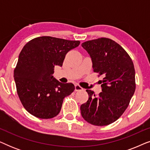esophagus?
<instances>
[{"label": "esophagus", "mask_w": 150, "mask_h": 150, "mask_svg": "<svg viewBox=\"0 0 150 150\" xmlns=\"http://www.w3.org/2000/svg\"><path fill=\"white\" fill-rule=\"evenodd\" d=\"M82 90H83V88H82L79 85H78V84H76V85H75V91H82Z\"/></svg>", "instance_id": "esophagus-1"}]
</instances>
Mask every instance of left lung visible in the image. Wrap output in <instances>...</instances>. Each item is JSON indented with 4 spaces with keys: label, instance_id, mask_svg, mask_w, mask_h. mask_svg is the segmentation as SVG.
<instances>
[{
    "label": "left lung",
    "instance_id": "8db88e82",
    "mask_svg": "<svg viewBox=\"0 0 150 150\" xmlns=\"http://www.w3.org/2000/svg\"><path fill=\"white\" fill-rule=\"evenodd\" d=\"M81 46L91 57L94 72L104 76L99 95L86 90L89 99L81 106L82 117L94 126L109 125L122 116L134 95V64L126 51L110 39L98 38Z\"/></svg>",
    "mask_w": 150,
    "mask_h": 150
}]
</instances>
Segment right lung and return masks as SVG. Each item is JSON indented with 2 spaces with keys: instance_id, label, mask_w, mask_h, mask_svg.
Listing matches in <instances>:
<instances>
[{
  "instance_id": "1",
  "label": "right lung",
  "mask_w": 150,
  "mask_h": 150,
  "mask_svg": "<svg viewBox=\"0 0 150 150\" xmlns=\"http://www.w3.org/2000/svg\"><path fill=\"white\" fill-rule=\"evenodd\" d=\"M79 44V41L43 36L33 39L23 47L13 77L20 101L30 114L50 119L59 113L63 99L75 87L54 79V66H62L67 53Z\"/></svg>"
}]
</instances>
